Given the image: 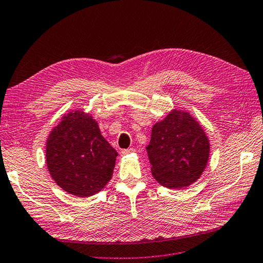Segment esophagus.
<instances>
[{
    "label": "esophagus",
    "instance_id": "esophagus-1",
    "mask_svg": "<svg viewBox=\"0 0 263 263\" xmlns=\"http://www.w3.org/2000/svg\"><path fill=\"white\" fill-rule=\"evenodd\" d=\"M136 149L135 148H128V149H123L121 152V155H126V154H130V153H135Z\"/></svg>",
    "mask_w": 263,
    "mask_h": 263
}]
</instances>
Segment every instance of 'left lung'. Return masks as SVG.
Listing matches in <instances>:
<instances>
[{
	"label": "left lung",
	"instance_id": "1",
	"mask_svg": "<svg viewBox=\"0 0 263 263\" xmlns=\"http://www.w3.org/2000/svg\"><path fill=\"white\" fill-rule=\"evenodd\" d=\"M146 149L153 177L165 187L180 189L195 183L202 175L209 157V141L189 112L174 110L153 126Z\"/></svg>",
	"mask_w": 263,
	"mask_h": 263
}]
</instances>
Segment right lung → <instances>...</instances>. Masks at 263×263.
I'll use <instances>...</instances> for the list:
<instances>
[{
	"label": "right lung",
	"instance_id": "add662e5",
	"mask_svg": "<svg viewBox=\"0 0 263 263\" xmlns=\"http://www.w3.org/2000/svg\"><path fill=\"white\" fill-rule=\"evenodd\" d=\"M117 152L102 137L95 119L84 111L69 112L52 128L46 160L56 184L76 197H90L112 176Z\"/></svg>",
	"mask_w": 263,
	"mask_h": 263
}]
</instances>
